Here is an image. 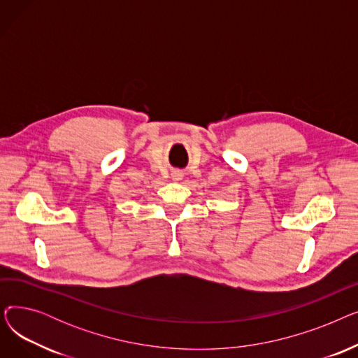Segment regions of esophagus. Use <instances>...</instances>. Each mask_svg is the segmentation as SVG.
I'll return each instance as SVG.
<instances>
[{
    "instance_id": "obj_1",
    "label": "esophagus",
    "mask_w": 358,
    "mask_h": 358,
    "mask_svg": "<svg viewBox=\"0 0 358 358\" xmlns=\"http://www.w3.org/2000/svg\"><path fill=\"white\" fill-rule=\"evenodd\" d=\"M171 177H173L174 181H180V180L182 178V173H181V171H173Z\"/></svg>"
}]
</instances>
